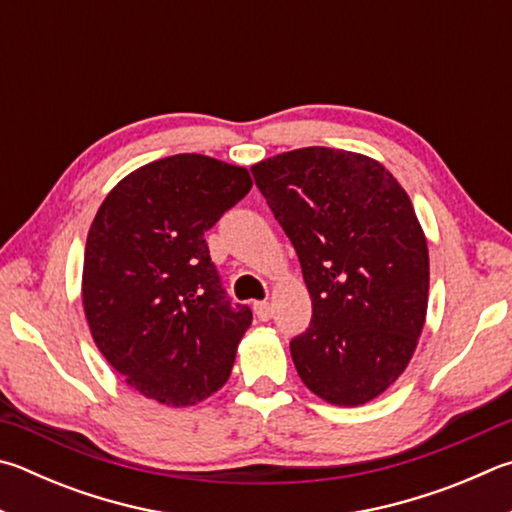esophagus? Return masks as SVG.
I'll return each mask as SVG.
<instances>
[{
    "label": "esophagus",
    "instance_id": "obj_1",
    "mask_svg": "<svg viewBox=\"0 0 512 512\" xmlns=\"http://www.w3.org/2000/svg\"><path fill=\"white\" fill-rule=\"evenodd\" d=\"M253 309H255V315L262 322H266V320H271L273 318V304L271 302H255L253 304Z\"/></svg>",
    "mask_w": 512,
    "mask_h": 512
}]
</instances>
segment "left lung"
I'll return each mask as SVG.
<instances>
[{"instance_id": "1", "label": "left lung", "mask_w": 512, "mask_h": 512, "mask_svg": "<svg viewBox=\"0 0 512 512\" xmlns=\"http://www.w3.org/2000/svg\"><path fill=\"white\" fill-rule=\"evenodd\" d=\"M300 259L313 315L291 340L302 383L362 405L403 374L430 288L427 241L407 192L362 154L304 147L250 167Z\"/></svg>"}]
</instances>
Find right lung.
Masks as SVG:
<instances>
[{
  "mask_svg": "<svg viewBox=\"0 0 512 512\" xmlns=\"http://www.w3.org/2000/svg\"><path fill=\"white\" fill-rule=\"evenodd\" d=\"M250 188L246 167L176 154L138 167L102 201L82 304L100 353L143 396L185 407L228 380L253 311L230 302L206 230Z\"/></svg>",
  "mask_w": 512,
  "mask_h": 512,
  "instance_id": "obj_1",
  "label": "right lung"
}]
</instances>
